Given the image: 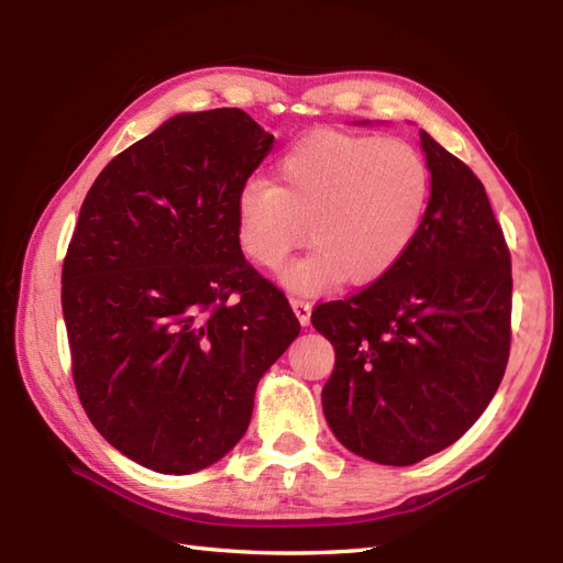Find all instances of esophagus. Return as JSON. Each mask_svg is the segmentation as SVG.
Here are the masks:
<instances>
[{"instance_id":"esophagus-1","label":"esophagus","mask_w":563,"mask_h":563,"mask_svg":"<svg viewBox=\"0 0 563 563\" xmlns=\"http://www.w3.org/2000/svg\"><path fill=\"white\" fill-rule=\"evenodd\" d=\"M290 305L295 309V317L300 319V324L307 327L309 319H312V305H309L307 300H302V297H290Z\"/></svg>"}]
</instances>
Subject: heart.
I'll use <instances>...</instances> for the list:
<instances>
[{
	"label": "heart",
	"instance_id": "b5f03b06",
	"mask_svg": "<svg viewBox=\"0 0 563 563\" xmlns=\"http://www.w3.org/2000/svg\"><path fill=\"white\" fill-rule=\"evenodd\" d=\"M428 198L430 169L409 142L317 130L283 154L278 181L251 178L236 190V242L275 268L307 236L312 254L280 271L290 290L317 292L336 278L369 285L411 249Z\"/></svg>",
	"mask_w": 563,
	"mask_h": 563
}]
</instances>
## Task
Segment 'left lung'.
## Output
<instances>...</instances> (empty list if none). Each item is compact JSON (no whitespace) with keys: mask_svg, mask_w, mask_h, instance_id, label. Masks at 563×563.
I'll use <instances>...</instances> for the list:
<instances>
[{"mask_svg":"<svg viewBox=\"0 0 563 563\" xmlns=\"http://www.w3.org/2000/svg\"><path fill=\"white\" fill-rule=\"evenodd\" d=\"M421 150L430 198L411 249L385 278L312 312L336 351L321 389L331 433L391 466L460 440L510 353V254L484 184L426 130Z\"/></svg>","mask_w":563,"mask_h":563,"instance_id":"left-lung-1","label":"left lung"}]
</instances>
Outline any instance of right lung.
I'll list each match as a JSON object with an SVG mask.
<instances>
[{
  "label": "right lung",
  "mask_w": 563,
  "mask_h": 563,
  "mask_svg": "<svg viewBox=\"0 0 563 563\" xmlns=\"http://www.w3.org/2000/svg\"><path fill=\"white\" fill-rule=\"evenodd\" d=\"M273 142L242 109L178 113L81 202L63 266L71 375L93 428L159 474L222 460L300 333L236 242V190Z\"/></svg>",
  "instance_id": "right-lung-1"
}]
</instances>
